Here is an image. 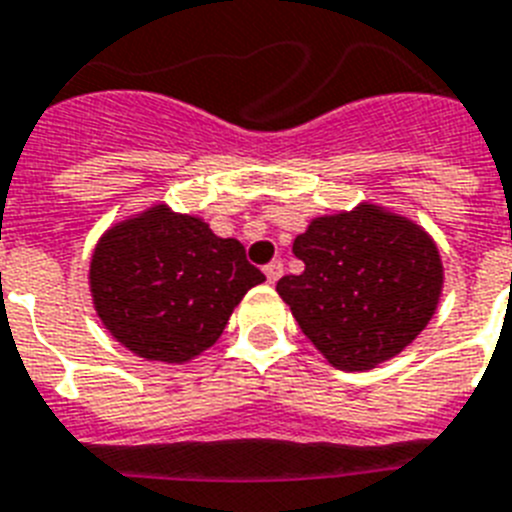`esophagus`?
Segmentation results:
<instances>
[{
	"label": "esophagus",
	"instance_id": "esophagus-1",
	"mask_svg": "<svg viewBox=\"0 0 512 512\" xmlns=\"http://www.w3.org/2000/svg\"><path fill=\"white\" fill-rule=\"evenodd\" d=\"M263 273L270 284H276L278 278H281V273H284V263H281V260H270V263L263 268Z\"/></svg>",
	"mask_w": 512,
	"mask_h": 512
}]
</instances>
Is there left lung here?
<instances>
[{"label": "left lung", "mask_w": 512, "mask_h": 512, "mask_svg": "<svg viewBox=\"0 0 512 512\" xmlns=\"http://www.w3.org/2000/svg\"><path fill=\"white\" fill-rule=\"evenodd\" d=\"M305 263L276 284L302 334L344 371H368L421 334L442 294V260L423 228L360 205L315 218L294 239Z\"/></svg>", "instance_id": "obj_1"}]
</instances>
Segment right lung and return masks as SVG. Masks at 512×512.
Masks as SVG:
<instances>
[{
	"mask_svg": "<svg viewBox=\"0 0 512 512\" xmlns=\"http://www.w3.org/2000/svg\"><path fill=\"white\" fill-rule=\"evenodd\" d=\"M89 278L107 331L162 363H186L213 347L244 294L265 281L236 239L162 205L110 228Z\"/></svg>",
	"mask_w": 512,
	"mask_h": 512,
	"instance_id": "obj_1",
	"label": "right lung"
}]
</instances>
